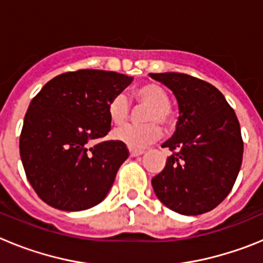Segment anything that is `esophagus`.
Returning a JSON list of instances; mask_svg holds the SVG:
<instances>
[{
  "instance_id": "obj_1",
  "label": "esophagus",
  "mask_w": 263,
  "mask_h": 263,
  "mask_svg": "<svg viewBox=\"0 0 263 263\" xmlns=\"http://www.w3.org/2000/svg\"><path fill=\"white\" fill-rule=\"evenodd\" d=\"M129 153L132 157H138V155L143 154L145 152L143 150H137V148H129Z\"/></svg>"
}]
</instances>
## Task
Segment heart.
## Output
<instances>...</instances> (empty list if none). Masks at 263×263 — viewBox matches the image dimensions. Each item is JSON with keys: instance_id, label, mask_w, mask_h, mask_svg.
I'll return each instance as SVG.
<instances>
[{"instance_id": "obj_1", "label": "heart", "mask_w": 263, "mask_h": 263, "mask_svg": "<svg viewBox=\"0 0 263 263\" xmlns=\"http://www.w3.org/2000/svg\"><path fill=\"white\" fill-rule=\"evenodd\" d=\"M134 97L139 105L147 108L143 110L142 120L147 124L126 125L115 132V138L132 148H142L155 142L160 137V127L171 129L175 125V115L170 106L171 100L166 89L158 83H146L134 89ZM108 115L115 125L125 124L130 116V101L124 93H116L109 100Z\"/></svg>"}]
</instances>
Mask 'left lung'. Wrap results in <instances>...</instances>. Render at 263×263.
Wrapping results in <instances>:
<instances>
[{
	"instance_id": "1",
	"label": "left lung",
	"mask_w": 263,
	"mask_h": 263,
	"mask_svg": "<svg viewBox=\"0 0 263 263\" xmlns=\"http://www.w3.org/2000/svg\"><path fill=\"white\" fill-rule=\"evenodd\" d=\"M150 76L173 90L180 115L174 137L162 145L173 155L153 178L155 195L180 215L210 212L232 191L240 171V122L224 95L210 83L179 72Z\"/></svg>"
}]
</instances>
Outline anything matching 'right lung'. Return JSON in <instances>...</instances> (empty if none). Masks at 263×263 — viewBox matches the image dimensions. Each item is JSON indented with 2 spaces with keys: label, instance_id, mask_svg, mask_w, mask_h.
Instances as JSON below:
<instances>
[{
  "label": "right lung",
  "instance_id": "add662e5",
  "mask_svg": "<svg viewBox=\"0 0 263 263\" xmlns=\"http://www.w3.org/2000/svg\"><path fill=\"white\" fill-rule=\"evenodd\" d=\"M133 78L79 69L50 80L30 103L20 137L27 180L42 200L84 211L105 199L129 150L101 141L110 130L108 103ZM95 140H100L96 145Z\"/></svg>",
  "mask_w": 263,
  "mask_h": 263
}]
</instances>
